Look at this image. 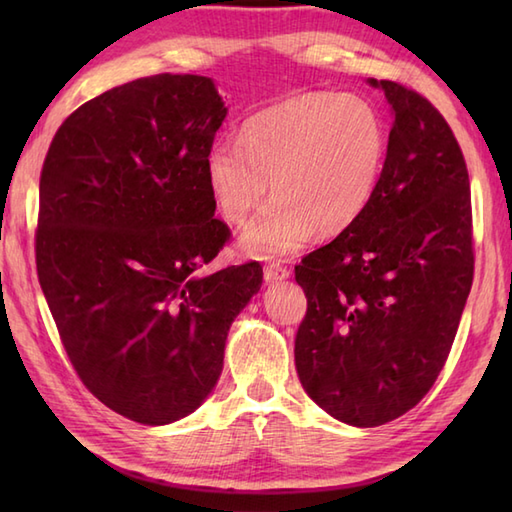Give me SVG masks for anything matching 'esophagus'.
Listing matches in <instances>:
<instances>
[{
  "instance_id": "1",
  "label": "esophagus",
  "mask_w": 512,
  "mask_h": 512,
  "mask_svg": "<svg viewBox=\"0 0 512 512\" xmlns=\"http://www.w3.org/2000/svg\"><path fill=\"white\" fill-rule=\"evenodd\" d=\"M290 277V270L281 264H268L264 268V279L266 284H277V281H284Z\"/></svg>"
}]
</instances>
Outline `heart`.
Instances as JSON below:
<instances>
[{
    "label": "heart",
    "mask_w": 512,
    "mask_h": 512,
    "mask_svg": "<svg viewBox=\"0 0 512 512\" xmlns=\"http://www.w3.org/2000/svg\"><path fill=\"white\" fill-rule=\"evenodd\" d=\"M387 154L385 125L356 94L312 92L257 114L239 140L220 138L204 156L211 200L228 224L266 209L239 237L255 259H284L314 233L347 231L372 202Z\"/></svg>",
    "instance_id": "b5f03b06"
}]
</instances>
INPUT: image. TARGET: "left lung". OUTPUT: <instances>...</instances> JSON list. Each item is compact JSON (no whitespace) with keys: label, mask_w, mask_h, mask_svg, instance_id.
<instances>
[{"label":"left lung","mask_w":512,"mask_h":512,"mask_svg":"<svg viewBox=\"0 0 512 512\" xmlns=\"http://www.w3.org/2000/svg\"><path fill=\"white\" fill-rule=\"evenodd\" d=\"M391 107L365 213L295 268L308 312L295 339L306 394L332 418L378 427L436 383L473 284L469 171L427 99L367 79Z\"/></svg>","instance_id":"obj_1"}]
</instances>
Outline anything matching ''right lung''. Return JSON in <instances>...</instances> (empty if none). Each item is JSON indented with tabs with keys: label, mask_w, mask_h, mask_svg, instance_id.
<instances>
[{
	"label": "right lung",
	"mask_w": 512,
	"mask_h": 512,
	"mask_svg": "<svg viewBox=\"0 0 512 512\" xmlns=\"http://www.w3.org/2000/svg\"><path fill=\"white\" fill-rule=\"evenodd\" d=\"M226 114L209 76H145L65 118L43 162V297L83 385L140 424L211 396L231 323L262 288L257 262L204 273L231 235L204 180Z\"/></svg>",
	"instance_id": "right-lung-1"
}]
</instances>
